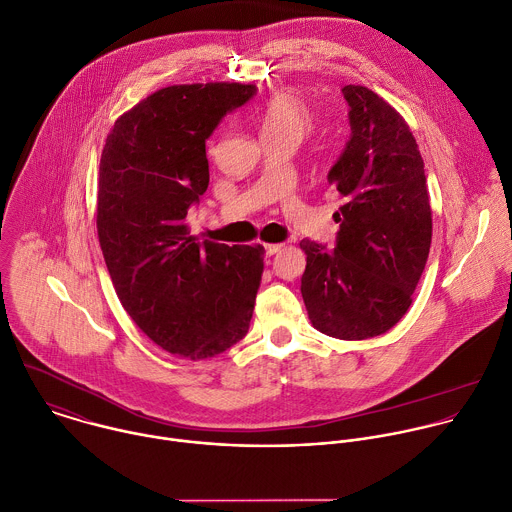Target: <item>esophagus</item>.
Instances as JSON below:
<instances>
[{"label": "esophagus", "mask_w": 512, "mask_h": 512, "mask_svg": "<svg viewBox=\"0 0 512 512\" xmlns=\"http://www.w3.org/2000/svg\"><path fill=\"white\" fill-rule=\"evenodd\" d=\"M283 249V245H279V243H267L265 245V253L267 255H275V253H279Z\"/></svg>", "instance_id": "esophagus-1"}]
</instances>
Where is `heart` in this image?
I'll return each instance as SVG.
<instances>
[{
	"label": "heart",
	"mask_w": 512,
	"mask_h": 512,
	"mask_svg": "<svg viewBox=\"0 0 512 512\" xmlns=\"http://www.w3.org/2000/svg\"><path fill=\"white\" fill-rule=\"evenodd\" d=\"M313 128L311 110L291 94L273 96L259 112L261 140H291L299 144Z\"/></svg>",
	"instance_id": "heart-1"
}]
</instances>
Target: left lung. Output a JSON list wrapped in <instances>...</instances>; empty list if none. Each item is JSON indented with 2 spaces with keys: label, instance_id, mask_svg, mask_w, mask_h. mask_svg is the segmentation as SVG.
<instances>
[{
  "label": "left lung",
  "instance_id": "left-lung-1",
  "mask_svg": "<svg viewBox=\"0 0 512 512\" xmlns=\"http://www.w3.org/2000/svg\"><path fill=\"white\" fill-rule=\"evenodd\" d=\"M350 140L327 173L344 199L335 247L303 239L301 295L313 327L368 339L408 311L426 267L432 211L424 160L406 120L366 86H344Z\"/></svg>",
  "mask_w": 512,
  "mask_h": 512
}]
</instances>
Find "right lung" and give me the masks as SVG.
<instances>
[{
  "mask_svg": "<svg viewBox=\"0 0 512 512\" xmlns=\"http://www.w3.org/2000/svg\"><path fill=\"white\" fill-rule=\"evenodd\" d=\"M255 94L239 82L162 88L114 122L102 150L96 227L112 285L179 358L223 354L249 329L265 249L199 243L185 219L209 187L207 138Z\"/></svg>",
  "mask_w": 512,
  "mask_h": 512,
  "instance_id": "1",
  "label": "right lung"
}]
</instances>
